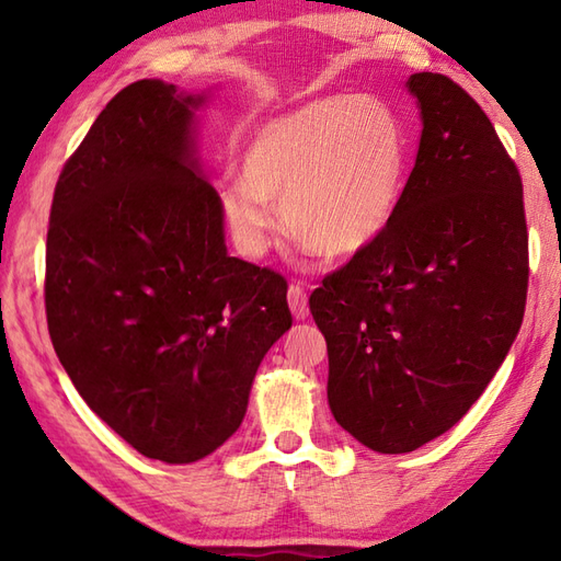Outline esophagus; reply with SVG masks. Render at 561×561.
Returning <instances> with one entry per match:
<instances>
[{
  "label": "esophagus",
  "instance_id": "34e87169",
  "mask_svg": "<svg viewBox=\"0 0 561 561\" xmlns=\"http://www.w3.org/2000/svg\"><path fill=\"white\" fill-rule=\"evenodd\" d=\"M287 299H289V308H291L294 318H296V320H306V318H308V296H306V291L299 287V284H291Z\"/></svg>",
  "mask_w": 561,
  "mask_h": 561
}]
</instances>
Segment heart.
<instances>
[{"label": "heart", "mask_w": 561, "mask_h": 561, "mask_svg": "<svg viewBox=\"0 0 561 561\" xmlns=\"http://www.w3.org/2000/svg\"><path fill=\"white\" fill-rule=\"evenodd\" d=\"M243 175H226L219 205L243 257H262L277 207L294 238L325 257H354L396 219L408 137L388 103L330 96L262 123L245 145Z\"/></svg>", "instance_id": "b5f03b06"}]
</instances>
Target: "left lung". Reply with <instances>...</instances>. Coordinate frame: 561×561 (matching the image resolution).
Wrapping results in <instances>:
<instances>
[{"instance_id":"1","label":"left lung","mask_w":561,"mask_h":561,"mask_svg":"<svg viewBox=\"0 0 561 561\" xmlns=\"http://www.w3.org/2000/svg\"><path fill=\"white\" fill-rule=\"evenodd\" d=\"M422 121L390 229L311 294L335 422L376 453H410L462 420L504 364L528 289L523 185L458 83H404Z\"/></svg>"}]
</instances>
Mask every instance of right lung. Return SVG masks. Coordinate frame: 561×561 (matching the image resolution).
Returning <instances> with one entry per match:
<instances>
[{"mask_svg": "<svg viewBox=\"0 0 561 561\" xmlns=\"http://www.w3.org/2000/svg\"><path fill=\"white\" fill-rule=\"evenodd\" d=\"M209 96L129 83L65 163L47 229L59 364L115 434L169 465L236 434L260 362L291 328L282 274L226 250L197 147Z\"/></svg>", "mask_w": 561, "mask_h": 561, "instance_id": "obj_1", "label": "right lung"}]
</instances>
